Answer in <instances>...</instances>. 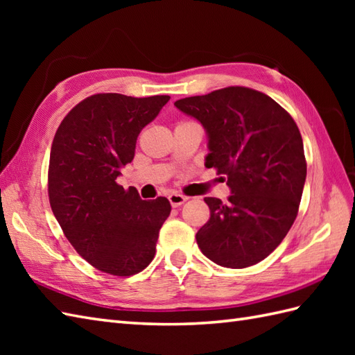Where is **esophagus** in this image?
Returning a JSON list of instances; mask_svg holds the SVG:
<instances>
[{"label": "esophagus", "instance_id": "obj_1", "mask_svg": "<svg viewBox=\"0 0 355 355\" xmlns=\"http://www.w3.org/2000/svg\"><path fill=\"white\" fill-rule=\"evenodd\" d=\"M168 200H169L172 207L182 206V205H184V202L187 201V198L184 197V195H180V193H171L169 197H168Z\"/></svg>", "mask_w": 355, "mask_h": 355}]
</instances>
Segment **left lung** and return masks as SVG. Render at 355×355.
<instances>
[{
    "instance_id": "left-lung-1",
    "label": "left lung",
    "mask_w": 355,
    "mask_h": 355,
    "mask_svg": "<svg viewBox=\"0 0 355 355\" xmlns=\"http://www.w3.org/2000/svg\"><path fill=\"white\" fill-rule=\"evenodd\" d=\"M207 134L206 168L227 177V202L207 197L209 221L197 233L202 254L245 268L282 243L297 216L306 178L304 141L293 117L267 94L229 87L177 101Z\"/></svg>"
}]
</instances>
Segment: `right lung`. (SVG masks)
<instances>
[{"label":"right lung","mask_w":355,"mask_h":355,"mask_svg":"<svg viewBox=\"0 0 355 355\" xmlns=\"http://www.w3.org/2000/svg\"><path fill=\"white\" fill-rule=\"evenodd\" d=\"M169 99L89 96L64 117L53 139L51 210L74 250L105 273L131 276L154 259L169 201L141 200L137 191H125L116 180L132 162L140 131Z\"/></svg>","instance_id":"right-lung-1"}]
</instances>
